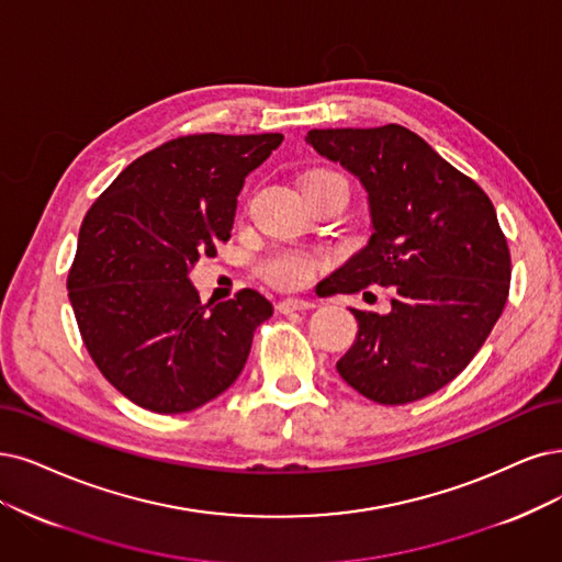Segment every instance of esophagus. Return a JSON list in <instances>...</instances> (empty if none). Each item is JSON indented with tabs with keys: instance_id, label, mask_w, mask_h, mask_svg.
<instances>
[{
	"instance_id": "obj_1",
	"label": "esophagus",
	"mask_w": 562,
	"mask_h": 562,
	"mask_svg": "<svg viewBox=\"0 0 562 562\" xmlns=\"http://www.w3.org/2000/svg\"><path fill=\"white\" fill-rule=\"evenodd\" d=\"M317 307V301H307V299H284L278 303L280 313H296V310H313Z\"/></svg>"
}]
</instances>
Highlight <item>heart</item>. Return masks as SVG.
Returning a JSON list of instances; mask_svg holds the SVG:
<instances>
[{
    "label": "heart",
    "instance_id": "obj_1",
    "mask_svg": "<svg viewBox=\"0 0 562 562\" xmlns=\"http://www.w3.org/2000/svg\"><path fill=\"white\" fill-rule=\"evenodd\" d=\"M322 176H338L334 171H315L305 178V182L322 178ZM303 182V184H305ZM319 259L301 247H276L259 261L261 278L273 284L276 289H299L305 286L317 273Z\"/></svg>",
    "mask_w": 562,
    "mask_h": 562
}]
</instances>
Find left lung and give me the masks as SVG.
I'll list each match as a JSON object with an SVG mask.
<instances>
[{"label":"left lung","mask_w":562,"mask_h":562,"mask_svg":"<svg viewBox=\"0 0 562 562\" xmlns=\"http://www.w3.org/2000/svg\"><path fill=\"white\" fill-rule=\"evenodd\" d=\"M307 143L363 182L375 228L328 294H393L389 315L351 310L359 336L336 368L380 405L422 401L461 375L505 310L512 257L495 207L401 124L310 130Z\"/></svg>","instance_id":"left-lung-1"}]
</instances>
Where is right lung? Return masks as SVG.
Instances as JSON below:
<instances>
[{
    "label": "right lung",
    "instance_id": "add662e5",
    "mask_svg": "<svg viewBox=\"0 0 562 562\" xmlns=\"http://www.w3.org/2000/svg\"><path fill=\"white\" fill-rule=\"evenodd\" d=\"M282 134H192L124 169L80 224L67 289L94 366L124 398L192 412L236 382L252 336L273 315L255 289L213 310L190 268L228 240L249 171Z\"/></svg>",
    "mask_w": 562,
    "mask_h": 562
}]
</instances>
